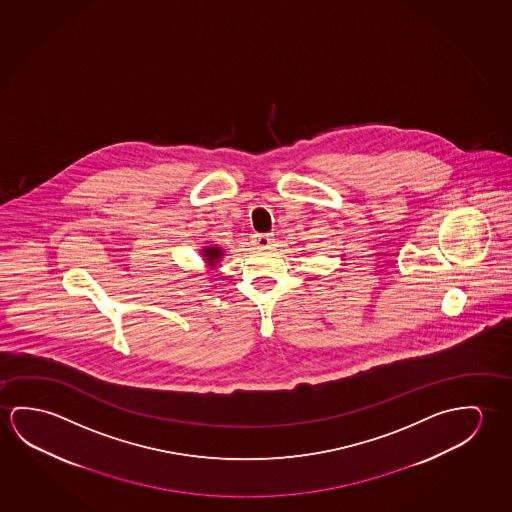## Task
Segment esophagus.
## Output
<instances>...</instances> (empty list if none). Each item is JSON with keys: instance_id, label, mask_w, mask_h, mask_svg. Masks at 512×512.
Segmentation results:
<instances>
[{"instance_id": "obj_1", "label": "esophagus", "mask_w": 512, "mask_h": 512, "mask_svg": "<svg viewBox=\"0 0 512 512\" xmlns=\"http://www.w3.org/2000/svg\"><path fill=\"white\" fill-rule=\"evenodd\" d=\"M254 242L258 247H268L272 244V235H256L254 236Z\"/></svg>"}]
</instances>
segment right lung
<instances>
[{
  "label": "right lung",
  "instance_id": "right-lung-1",
  "mask_svg": "<svg viewBox=\"0 0 512 512\" xmlns=\"http://www.w3.org/2000/svg\"><path fill=\"white\" fill-rule=\"evenodd\" d=\"M201 258H203L204 263H206V268L215 270L220 260L224 258V249L219 247V245H206V247L201 249Z\"/></svg>",
  "mask_w": 512,
  "mask_h": 512
}]
</instances>
